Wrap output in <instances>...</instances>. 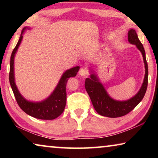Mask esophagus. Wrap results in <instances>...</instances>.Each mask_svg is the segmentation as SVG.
Masks as SVG:
<instances>
[{"label": "esophagus", "mask_w": 158, "mask_h": 158, "mask_svg": "<svg viewBox=\"0 0 158 158\" xmlns=\"http://www.w3.org/2000/svg\"><path fill=\"white\" fill-rule=\"evenodd\" d=\"M87 74H88V71H87V69H85V68H81L79 69V74L80 76H81V77H85V76H86L87 75Z\"/></svg>", "instance_id": "1"}]
</instances>
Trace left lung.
<instances>
[{
    "mask_svg": "<svg viewBox=\"0 0 158 158\" xmlns=\"http://www.w3.org/2000/svg\"><path fill=\"white\" fill-rule=\"evenodd\" d=\"M128 41L130 44L136 45L142 54L144 65H145V77L142 85L139 92L134 97L128 100L118 101L111 98L108 95L105 87L100 83L95 73L91 71L90 78H86L85 81V88L91 100L95 111L101 116L117 118L127 114L134 109L142 100L146 92L148 85V63L146 59V53L142 44L138 38L135 30L130 29L128 31Z\"/></svg>",
    "mask_w": 158,
    "mask_h": 158,
    "instance_id": "1",
    "label": "left lung"
}]
</instances>
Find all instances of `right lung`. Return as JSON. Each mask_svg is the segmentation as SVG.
Masks as SVG:
<instances>
[{
  "label": "right lung",
  "instance_id": "add662e5",
  "mask_svg": "<svg viewBox=\"0 0 158 158\" xmlns=\"http://www.w3.org/2000/svg\"><path fill=\"white\" fill-rule=\"evenodd\" d=\"M26 29H30L28 27L23 28L21 33L19 40L17 45L12 51L11 57H10V68L9 74L10 84L11 85L13 93H14L16 100L20 108L31 116L35 118L42 120H53L56 118L63 113L66 105V84L69 77H73L77 75L79 67L77 66L66 70L63 74L62 77L58 82V85L53 93L44 100L39 102L28 101L21 95L19 91L15 80L14 71V60L15 56L19 47L23 39V34Z\"/></svg>",
  "mask_w": 158,
  "mask_h": 158
}]
</instances>
